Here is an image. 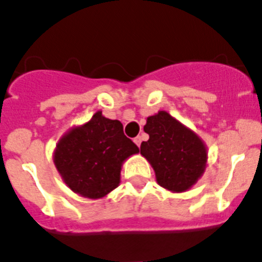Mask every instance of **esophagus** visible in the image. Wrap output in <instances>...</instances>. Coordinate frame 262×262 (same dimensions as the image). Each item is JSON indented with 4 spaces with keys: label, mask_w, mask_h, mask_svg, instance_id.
I'll list each match as a JSON object with an SVG mask.
<instances>
[{
    "label": "esophagus",
    "mask_w": 262,
    "mask_h": 262,
    "mask_svg": "<svg viewBox=\"0 0 262 262\" xmlns=\"http://www.w3.org/2000/svg\"><path fill=\"white\" fill-rule=\"evenodd\" d=\"M142 136H136L135 139H134V142H135V144L138 145V147H140V144H142Z\"/></svg>",
    "instance_id": "34e87169"
}]
</instances>
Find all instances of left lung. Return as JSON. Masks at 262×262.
I'll return each mask as SVG.
<instances>
[{"label": "left lung", "mask_w": 262, "mask_h": 262, "mask_svg": "<svg viewBox=\"0 0 262 262\" xmlns=\"http://www.w3.org/2000/svg\"><path fill=\"white\" fill-rule=\"evenodd\" d=\"M149 135L140 154L154 168L160 186L173 193L187 191L202 177L207 165V147L193 129L166 113L147 118Z\"/></svg>", "instance_id": "1"}]
</instances>
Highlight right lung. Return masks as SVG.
Returning a JSON list of instances; mask_svg holds the SVG:
<instances>
[{
  "instance_id": "obj_1",
  "label": "right lung",
  "mask_w": 262,
  "mask_h": 262,
  "mask_svg": "<svg viewBox=\"0 0 262 262\" xmlns=\"http://www.w3.org/2000/svg\"><path fill=\"white\" fill-rule=\"evenodd\" d=\"M135 154L139 148L123 134V124L97 111L59 139L53 164L73 193L99 200L118 187L122 165Z\"/></svg>"
}]
</instances>
